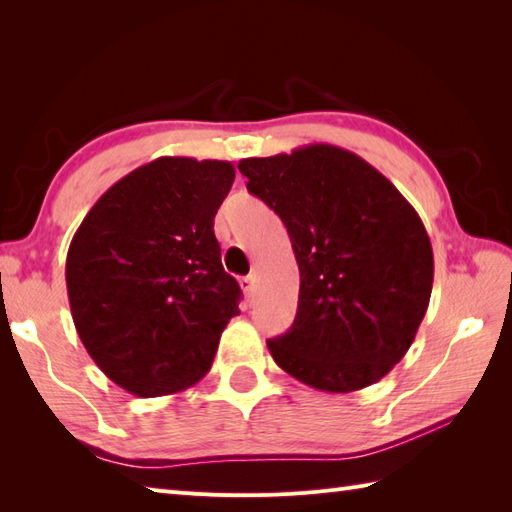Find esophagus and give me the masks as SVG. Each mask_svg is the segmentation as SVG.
<instances>
[{"label":"esophagus","mask_w":512,"mask_h":512,"mask_svg":"<svg viewBox=\"0 0 512 512\" xmlns=\"http://www.w3.org/2000/svg\"><path fill=\"white\" fill-rule=\"evenodd\" d=\"M254 285H256V278L252 274L241 278V287H243V293L247 295V300L254 298Z\"/></svg>","instance_id":"esophagus-1"}]
</instances>
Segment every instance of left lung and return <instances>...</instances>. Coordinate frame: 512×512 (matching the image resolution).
Segmentation results:
<instances>
[{
	"instance_id": "left-lung-1",
	"label": "left lung",
	"mask_w": 512,
	"mask_h": 512,
	"mask_svg": "<svg viewBox=\"0 0 512 512\" xmlns=\"http://www.w3.org/2000/svg\"><path fill=\"white\" fill-rule=\"evenodd\" d=\"M247 190L285 223L300 269L298 313L267 346L322 392L383 379L429 306L434 254L423 221L388 177L333 144L238 162Z\"/></svg>"
}]
</instances>
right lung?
<instances>
[{"instance_id": "right-lung-1", "label": "right lung", "mask_w": 512, "mask_h": 512, "mask_svg": "<svg viewBox=\"0 0 512 512\" xmlns=\"http://www.w3.org/2000/svg\"><path fill=\"white\" fill-rule=\"evenodd\" d=\"M234 166L160 157L116 181L78 227L67 298L89 357L142 399L206 377L241 287L214 236Z\"/></svg>"}]
</instances>
